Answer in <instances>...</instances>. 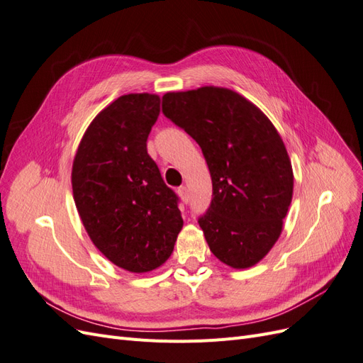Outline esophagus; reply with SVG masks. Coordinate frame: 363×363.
<instances>
[{
	"label": "esophagus",
	"instance_id": "1",
	"mask_svg": "<svg viewBox=\"0 0 363 363\" xmlns=\"http://www.w3.org/2000/svg\"><path fill=\"white\" fill-rule=\"evenodd\" d=\"M179 195L183 203H188L189 201V192H188V188L186 186H180L179 188Z\"/></svg>",
	"mask_w": 363,
	"mask_h": 363
}]
</instances>
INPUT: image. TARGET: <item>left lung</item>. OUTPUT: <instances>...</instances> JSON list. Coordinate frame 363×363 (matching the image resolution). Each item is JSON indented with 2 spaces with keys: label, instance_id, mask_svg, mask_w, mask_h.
I'll return each instance as SVG.
<instances>
[{
  "label": "left lung",
  "instance_id": "1",
  "mask_svg": "<svg viewBox=\"0 0 363 363\" xmlns=\"http://www.w3.org/2000/svg\"><path fill=\"white\" fill-rule=\"evenodd\" d=\"M162 111L200 145L213 199L199 223L211 251L235 269L255 267L277 242L294 192L277 128L240 94L218 86L167 92Z\"/></svg>",
  "mask_w": 363,
  "mask_h": 363
}]
</instances>
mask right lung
I'll list each match as a JSON object with an SVG mask.
<instances>
[{
    "instance_id": "right-lung-1",
    "label": "right lung",
    "mask_w": 363,
    "mask_h": 363,
    "mask_svg": "<svg viewBox=\"0 0 363 363\" xmlns=\"http://www.w3.org/2000/svg\"><path fill=\"white\" fill-rule=\"evenodd\" d=\"M160 113L156 94H127L98 113L72 162L77 212L94 245L113 265L148 272L168 260L183 227L147 139Z\"/></svg>"
}]
</instances>
